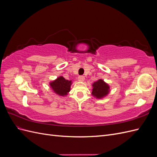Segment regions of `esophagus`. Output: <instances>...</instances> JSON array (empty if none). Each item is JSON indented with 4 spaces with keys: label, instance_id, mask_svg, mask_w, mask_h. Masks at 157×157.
Segmentation results:
<instances>
[{
    "label": "esophagus",
    "instance_id": "34e87169",
    "mask_svg": "<svg viewBox=\"0 0 157 157\" xmlns=\"http://www.w3.org/2000/svg\"><path fill=\"white\" fill-rule=\"evenodd\" d=\"M78 80L80 82H83L84 80V76H79V77H78Z\"/></svg>",
    "mask_w": 157,
    "mask_h": 157
}]
</instances>
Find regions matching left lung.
<instances>
[{
    "label": "left lung",
    "instance_id": "left-lung-1",
    "mask_svg": "<svg viewBox=\"0 0 157 157\" xmlns=\"http://www.w3.org/2000/svg\"><path fill=\"white\" fill-rule=\"evenodd\" d=\"M92 95L98 99H101L105 97L110 92V87L102 79H99L92 84Z\"/></svg>",
    "mask_w": 157,
    "mask_h": 157
}]
</instances>
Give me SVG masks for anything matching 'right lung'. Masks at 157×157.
Returning <instances> with one entry per match:
<instances>
[{
  "label": "right lung",
  "instance_id": "1",
  "mask_svg": "<svg viewBox=\"0 0 157 157\" xmlns=\"http://www.w3.org/2000/svg\"><path fill=\"white\" fill-rule=\"evenodd\" d=\"M71 84H72L71 80H66L61 76L57 78L54 81L50 82L51 88L56 94H58L60 96H67L70 92Z\"/></svg>",
  "mask_w": 157,
  "mask_h": 157
}]
</instances>
